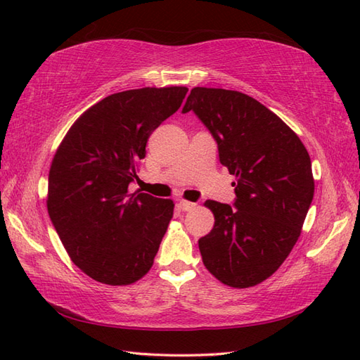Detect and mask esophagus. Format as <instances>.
<instances>
[{
	"instance_id": "1",
	"label": "esophagus",
	"mask_w": 360,
	"mask_h": 360,
	"mask_svg": "<svg viewBox=\"0 0 360 360\" xmlns=\"http://www.w3.org/2000/svg\"><path fill=\"white\" fill-rule=\"evenodd\" d=\"M179 209L182 210V212H190V210H193L195 209V202H190V201H186V200H181L179 201Z\"/></svg>"
}]
</instances>
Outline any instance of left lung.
Masks as SVG:
<instances>
[{"label": "left lung", "mask_w": 360, "mask_h": 360, "mask_svg": "<svg viewBox=\"0 0 360 360\" xmlns=\"http://www.w3.org/2000/svg\"><path fill=\"white\" fill-rule=\"evenodd\" d=\"M193 111L218 143L219 162L236 181L233 205L205 201L215 224L200 238L207 271L232 288L269 278L295 246L314 196L311 159L277 114L240 91L196 86Z\"/></svg>", "instance_id": "1"}]
</instances>
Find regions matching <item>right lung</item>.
I'll return each mask as SVG.
<instances>
[{
  "instance_id": "1",
  "label": "right lung",
  "mask_w": 360,
  "mask_h": 360,
  "mask_svg": "<svg viewBox=\"0 0 360 360\" xmlns=\"http://www.w3.org/2000/svg\"><path fill=\"white\" fill-rule=\"evenodd\" d=\"M187 91L141 88L105 97L74 122L53 155L49 218L72 263L96 281L127 286L151 269L174 204L128 186L150 134L179 110Z\"/></svg>"
}]
</instances>
